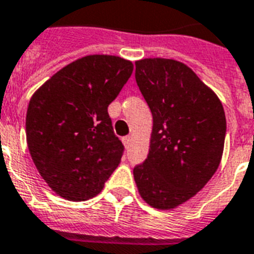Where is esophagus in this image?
Here are the masks:
<instances>
[{
	"mask_svg": "<svg viewBox=\"0 0 254 254\" xmlns=\"http://www.w3.org/2000/svg\"><path fill=\"white\" fill-rule=\"evenodd\" d=\"M123 142H124V145H125V147L130 146V142H131V137H130V135H127V137H124Z\"/></svg>",
	"mask_w": 254,
	"mask_h": 254,
	"instance_id": "1",
	"label": "esophagus"
}]
</instances>
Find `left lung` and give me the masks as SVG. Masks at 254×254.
<instances>
[{
  "mask_svg": "<svg viewBox=\"0 0 254 254\" xmlns=\"http://www.w3.org/2000/svg\"><path fill=\"white\" fill-rule=\"evenodd\" d=\"M135 80L153 115L146 161L133 170L138 193L157 209L190 200L216 173L227 121L217 95L182 62H135Z\"/></svg>",
  "mask_w": 254,
  "mask_h": 254,
  "instance_id": "1",
  "label": "left lung"
}]
</instances>
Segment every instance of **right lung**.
Listing matches in <instances>:
<instances>
[{"mask_svg": "<svg viewBox=\"0 0 254 254\" xmlns=\"http://www.w3.org/2000/svg\"><path fill=\"white\" fill-rule=\"evenodd\" d=\"M133 72L115 55H87L45 81L30 99L26 141L30 155L54 192L71 201L95 197L117 169L124 145L108 107Z\"/></svg>", "mask_w": 254, "mask_h": 254, "instance_id": "add662e5", "label": "right lung"}]
</instances>
